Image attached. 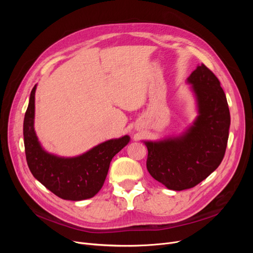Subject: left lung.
<instances>
[{"mask_svg":"<svg viewBox=\"0 0 253 253\" xmlns=\"http://www.w3.org/2000/svg\"><path fill=\"white\" fill-rule=\"evenodd\" d=\"M198 116L178 136L143 141L150 174L169 190L194 188L221 163L229 138L231 117L224 92L215 75L203 63L187 79Z\"/></svg>","mask_w":253,"mask_h":253,"instance_id":"8db88e82","label":"left lung"}]
</instances>
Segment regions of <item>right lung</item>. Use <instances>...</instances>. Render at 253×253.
<instances>
[{
	"mask_svg": "<svg viewBox=\"0 0 253 253\" xmlns=\"http://www.w3.org/2000/svg\"><path fill=\"white\" fill-rule=\"evenodd\" d=\"M36 89L37 85L31 92L23 121L25 157L32 174L64 200L81 201L94 197L102 188L112 159L126 147L130 136L106 140L76 157L65 158L46 152L34 127Z\"/></svg>",
	"mask_w": 253,
	"mask_h": 253,
	"instance_id": "1",
	"label": "right lung"
}]
</instances>
